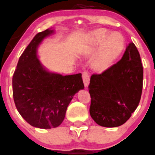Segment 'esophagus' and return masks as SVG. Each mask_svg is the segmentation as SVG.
Wrapping results in <instances>:
<instances>
[{
    "label": "esophagus",
    "instance_id": "34e87169",
    "mask_svg": "<svg viewBox=\"0 0 155 155\" xmlns=\"http://www.w3.org/2000/svg\"><path fill=\"white\" fill-rule=\"evenodd\" d=\"M82 78L83 81H84V86H88L89 82H90V76H89V74L88 72H86V71H84L82 73Z\"/></svg>",
    "mask_w": 155,
    "mask_h": 155
}]
</instances>
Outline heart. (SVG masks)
Listing matches in <instances>:
<instances>
[{
  "label": "heart",
  "instance_id": "1",
  "mask_svg": "<svg viewBox=\"0 0 155 155\" xmlns=\"http://www.w3.org/2000/svg\"><path fill=\"white\" fill-rule=\"evenodd\" d=\"M124 45L125 41L121 34H111L107 29H99L91 34L86 52L93 54L100 48L93 60V64L97 69L102 71L109 68L118 58Z\"/></svg>",
  "mask_w": 155,
  "mask_h": 155
}]
</instances>
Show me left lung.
I'll list each match as a JSON object with an SVG mask.
<instances>
[{"instance_id":"1","label":"left lung","mask_w":155,"mask_h":155,"mask_svg":"<svg viewBox=\"0 0 155 155\" xmlns=\"http://www.w3.org/2000/svg\"><path fill=\"white\" fill-rule=\"evenodd\" d=\"M143 81L140 54L131 42L119 62L100 74L91 76L89 111L95 123L109 128L125 123L140 102Z\"/></svg>"}]
</instances>
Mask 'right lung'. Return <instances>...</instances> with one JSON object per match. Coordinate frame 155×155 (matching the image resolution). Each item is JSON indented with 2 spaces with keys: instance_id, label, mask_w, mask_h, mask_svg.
I'll list each match as a JSON object with an SVG mask.
<instances>
[{
  "instance_id": "add662e5",
  "label": "right lung",
  "mask_w": 155,
  "mask_h": 155,
  "mask_svg": "<svg viewBox=\"0 0 155 155\" xmlns=\"http://www.w3.org/2000/svg\"><path fill=\"white\" fill-rule=\"evenodd\" d=\"M46 29L37 34L21 54L12 77V93L17 110L30 125L56 128L64 120L73 96L84 88L81 74L62 76L42 66L37 48L53 33Z\"/></svg>"
}]
</instances>
